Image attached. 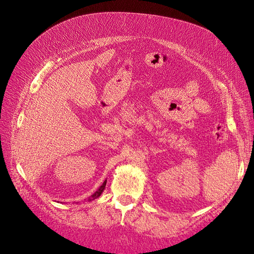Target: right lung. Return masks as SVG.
I'll return each mask as SVG.
<instances>
[{
  "label": "right lung",
  "mask_w": 254,
  "mask_h": 254,
  "mask_svg": "<svg viewBox=\"0 0 254 254\" xmlns=\"http://www.w3.org/2000/svg\"><path fill=\"white\" fill-rule=\"evenodd\" d=\"M106 182H107V180H105L104 181V183L102 184L101 187H99V189L95 191V193L91 196V198L89 199V200H93V199H95V198H98L99 196L102 195V193L104 191V190H105V188H106Z\"/></svg>",
  "instance_id": "right-lung-1"
}]
</instances>
